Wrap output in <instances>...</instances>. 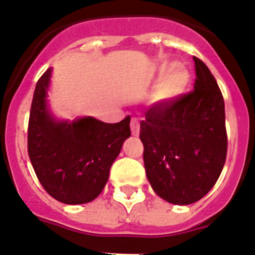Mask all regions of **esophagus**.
Returning <instances> with one entry per match:
<instances>
[{
	"label": "esophagus",
	"mask_w": 255,
	"mask_h": 255,
	"mask_svg": "<svg viewBox=\"0 0 255 255\" xmlns=\"http://www.w3.org/2000/svg\"><path fill=\"white\" fill-rule=\"evenodd\" d=\"M130 128H131L132 135H139V131H140V125H139V121L136 120V119H131Z\"/></svg>",
	"instance_id": "esophagus-1"
}]
</instances>
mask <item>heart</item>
Returning <instances> with one entry per match:
<instances>
[{
	"label": "heart",
	"mask_w": 255,
	"mask_h": 255,
	"mask_svg": "<svg viewBox=\"0 0 255 255\" xmlns=\"http://www.w3.org/2000/svg\"><path fill=\"white\" fill-rule=\"evenodd\" d=\"M190 84V73L185 67L176 66L171 69L170 64L159 67L158 84L153 93V102L158 105L170 103L185 93Z\"/></svg>",
	"instance_id": "obj_1"
}]
</instances>
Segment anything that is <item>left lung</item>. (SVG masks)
<instances>
[{"mask_svg": "<svg viewBox=\"0 0 255 255\" xmlns=\"http://www.w3.org/2000/svg\"><path fill=\"white\" fill-rule=\"evenodd\" d=\"M194 91L144 112V167L154 193L168 203H195L215 186L226 161L225 102L215 76L194 57Z\"/></svg>", "mask_w": 255, "mask_h": 255, "instance_id": "obj_1", "label": "left lung"}]
</instances>
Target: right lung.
<instances>
[{
	"label": "right lung",
	"instance_id": "obj_1",
	"mask_svg": "<svg viewBox=\"0 0 255 255\" xmlns=\"http://www.w3.org/2000/svg\"><path fill=\"white\" fill-rule=\"evenodd\" d=\"M52 69L35 85L28 128V153L44 190L65 204H84L102 193L110 168L131 135L130 116L116 124L96 117L58 120L48 105Z\"/></svg>",
	"mask_w": 255,
	"mask_h": 255
}]
</instances>
